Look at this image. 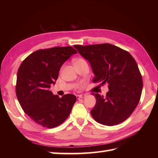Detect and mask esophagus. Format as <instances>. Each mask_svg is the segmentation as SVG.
<instances>
[{
    "mask_svg": "<svg viewBox=\"0 0 158 158\" xmlns=\"http://www.w3.org/2000/svg\"><path fill=\"white\" fill-rule=\"evenodd\" d=\"M77 98V99H79V98H85V97H86V95L85 94H81V95H77L76 96Z\"/></svg>",
    "mask_w": 158,
    "mask_h": 158,
    "instance_id": "esophagus-1",
    "label": "esophagus"
}]
</instances>
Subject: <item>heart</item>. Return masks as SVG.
<instances>
[{
	"instance_id": "heart-1",
	"label": "heart",
	"mask_w": 158,
	"mask_h": 158,
	"mask_svg": "<svg viewBox=\"0 0 158 158\" xmlns=\"http://www.w3.org/2000/svg\"><path fill=\"white\" fill-rule=\"evenodd\" d=\"M85 60L81 58H78L74 60V64H79V63H82V62H85Z\"/></svg>"
}]
</instances>
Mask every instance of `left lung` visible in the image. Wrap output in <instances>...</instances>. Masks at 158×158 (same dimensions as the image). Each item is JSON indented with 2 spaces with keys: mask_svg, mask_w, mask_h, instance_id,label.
<instances>
[{
  "mask_svg": "<svg viewBox=\"0 0 158 158\" xmlns=\"http://www.w3.org/2000/svg\"><path fill=\"white\" fill-rule=\"evenodd\" d=\"M74 48L88 60L94 77V83L108 84L105 97L92 94L96 99L91 115L97 122L114 126L128 118L138 105L143 89V79L138 65L129 52L109 43Z\"/></svg>",
  "mask_w": 158,
  "mask_h": 158,
  "instance_id": "8db88e82",
  "label": "left lung"
}]
</instances>
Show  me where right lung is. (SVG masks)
<instances>
[{
    "mask_svg": "<svg viewBox=\"0 0 158 158\" xmlns=\"http://www.w3.org/2000/svg\"><path fill=\"white\" fill-rule=\"evenodd\" d=\"M77 52L70 46L39 49L20 65L17 74V98L24 113L39 125L57 127L71 112L76 96L68 94L59 98L49 88L58 79L63 64Z\"/></svg>",
    "mask_w": 158,
    "mask_h": 158,
    "instance_id": "obj_1",
    "label": "right lung"
}]
</instances>
